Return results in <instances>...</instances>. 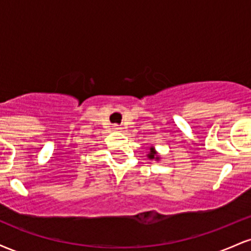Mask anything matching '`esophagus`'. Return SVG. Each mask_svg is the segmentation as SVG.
I'll return each mask as SVG.
<instances>
[{
	"instance_id": "esophagus-1",
	"label": "esophagus",
	"mask_w": 251,
	"mask_h": 251,
	"mask_svg": "<svg viewBox=\"0 0 251 251\" xmlns=\"http://www.w3.org/2000/svg\"><path fill=\"white\" fill-rule=\"evenodd\" d=\"M112 127H113L114 131H119V129H122V127H120L119 125H117V124H116V125H113V126H112Z\"/></svg>"
}]
</instances>
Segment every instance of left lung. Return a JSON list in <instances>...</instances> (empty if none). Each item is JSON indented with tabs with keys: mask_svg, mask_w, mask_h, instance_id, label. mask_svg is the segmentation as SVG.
Here are the masks:
<instances>
[{
	"mask_svg": "<svg viewBox=\"0 0 251 251\" xmlns=\"http://www.w3.org/2000/svg\"><path fill=\"white\" fill-rule=\"evenodd\" d=\"M155 154H157V153H155V152H154V150L151 149V152H150L149 158H150V159H154V158H155V159H158V157H154Z\"/></svg>",
	"mask_w": 251,
	"mask_h": 251,
	"instance_id": "8db88e82",
	"label": "left lung"
}]
</instances>
